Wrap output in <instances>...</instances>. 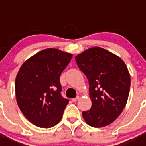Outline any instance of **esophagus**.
I'll use <instances>...</instances> for the list:
<instances>
[{
    "label": "esophagus",
    "mask_w": 146,
    "mask_h": 146,
    "mask_svg": "<svg viewBox=\"0 0 146 146\" xmlns=\"http://www.w3.org/2000/svg\"><path fill=\"white\" fill-rule=\"evenodd\" d=\"M80 99V96H77L76 98H74V99H72V101L74 102H76L77 101V100H79Z\"/></svg>",
    "instance_id": "obj_1"
}]
</instances>
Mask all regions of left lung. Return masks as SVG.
Here are the masks:
<instances>
[{
  "label": "left lung",
  "mask_w": 146,
  "mask_h": 146,
  "mask_svg": "<svg viewBox=\"0 0 146 146\" xmlns=\"http://www.w3.org/2000/svg\"><path fill=\"white\" fill-rule=\"evenodd\" d=\"M87 77L91 109L82 112L89 126L100 128L116 120L126 106L131 80L128 69L118 56L101 47H92L75 57Z\"/></svg>",
  "instance_id": "left-lung-1"
}]
</instances>
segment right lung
<instances>
[{
  "label": "right lung",
  "mask_w": 146,
  "mask_h": 146,
  "mask_svg": "<svg viewBox=\"0 0 146 146\" xmlns=\"http://www.w3.org/2000/svg\"><path fill=\"white\" fill-rule=\"evenodd\" d=\"M72 55L57 49L42 50L23 63L15 80L17 102L33 124L50 128L58 123L69 99L61 96L60 76Z\"/></svg>",
  "instance_id": "1"
}]
</instances>
